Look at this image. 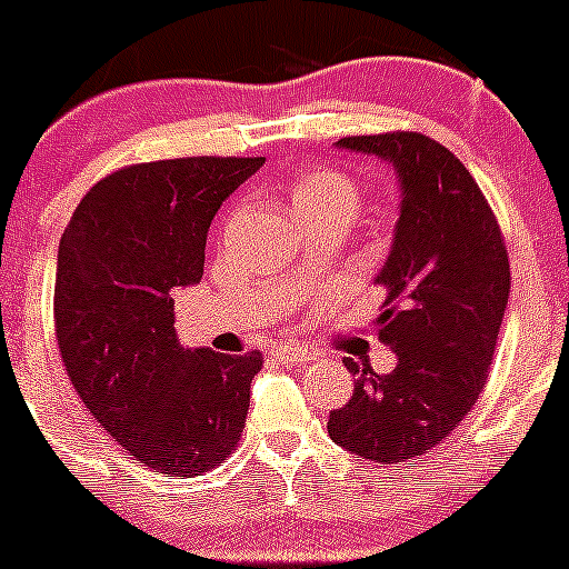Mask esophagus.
Returning a JSON list of instances; mask_svg holds the SVG:
<instances>
[{
	"label": "esophagus",
	"instance_id": "1",
	"mask_svg": "<svg viewBox=\"0 0 569 569\" xmlns=\"http://www.w3.org/2000/svg\"><path fill=\"white\" fill-rule=\"evenodd\" d=\"M273 359H279L282 365H309V361L315 359V353L312 350L301 348V345L287 342V345H277V348H273Z\"/></svg>",
	"mask_w": 569,
	"mask_h": 569
}]
</instances>
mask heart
Segmentation results:
<instances>
[{"label":"heart","instance_id":"b5f03b06","mask_svg":"<svg viewBox=\"0 0 569 569\" xmlns=\"http://www.w3.org/2000/svg\"><path fill=\"white\" fill-rule=\"evenodd\" d=\"M290 202L298 221L312 219H350L359 210L361 189L353 178L339 169L309 167L292 178Z\"/></svg>","mask_w":569,"mask_h":569}]
</instances>
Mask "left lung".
Instances as JSON below:
<instances>
[{"label":"left lung","mask_w":569,"mask_h":569,"mask_svg":"<svg viewBox=\"0 0 569 569\" xmlns=\"http://www.w3.org/2000/svg\"><path fill=\"white\" fill-rule=\"evenodd\" d=\"M348 153L389 163L400 186L395 238L375 277L389 375L361 370L328 436L372 462H406L441 443L479 400L509 298V262L488 199L460 158L413 131L348 137Z\"/></svg>","instance_id":"obj_1"}]
</instances>
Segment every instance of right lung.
Segmentation results:
<instances>
[{"label": "right lung", "instance_id": "add662e5", "mask_svg": "<svg viewBox=\"0 0 569 569\" xmlns=\"http://www.w3.org/2000/svg\"><path fill=\"white\" fill-rule=\"evenodd\" d=\"M266 158H172L98 180L57 251L54 326L76 395L144 466L199 477L236 449L262 356L180 348L174 290L199 284L221 202Z\"/></svg>", "mask_w": 569, "mask_h": 569}]
</instances>
